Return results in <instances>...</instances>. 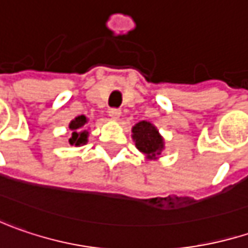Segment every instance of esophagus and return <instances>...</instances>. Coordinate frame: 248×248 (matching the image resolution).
<instances>
[{
    "mask_svg": "<svg viewBox=\"0 0 248 248\" xmlns=\"http://www.w3.org/2000/svg\"><path fill=\"white\" fill-rule=\"evenodd\" d=\"M108 113H109V116L112 119H119V116L122 115V110L118 109V108H110Z\"/></svg>",
    "mask_w": 248,
    "mask_h": 248,
    "instance_id": "obj_1",
    "label": "esophagus"
}]
</instances>
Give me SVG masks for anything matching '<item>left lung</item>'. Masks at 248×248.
Here are the masks:
<instances>
[{"mask_svg": "<svg viewBox=\"0 0 248 248\" xmlns=\"http://www.w3.org/2000/svg\"><path fill=\"white\" fill-rule=\"evenodd\" d=\"M133 140L136 141V147L147 157L154 158L163 150V139L158 135V130L153 124L143 121L139 122L133 129Z\"/></svg>", "mask_w": 248, "mask_h": 248, "instance_id": "8db88e82", "label": "left lung"}]
</instances>
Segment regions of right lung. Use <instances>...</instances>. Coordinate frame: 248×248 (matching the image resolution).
I'll return each mask as SVG.
<instances>
[{
    "label": "right lung",
    "mask_w": 248,
    "mask_h": 248,
    "mask_svg": "<svg viewBox=\"0 0 248 248\" xmlns=\"http://www.w3.org/2000/svg\"><path fill=\"white\" fill-rule=\"evenodd\" d=\"M87 124V118L84 115H81L78 118H76L71 124H70V129L73 130L71 132V138H70V144H76V146H80L87 143V136H88V132L85 130H81V127Z\"/></svg>",
    "instance_id": "add662e5"
}]
</instances>
